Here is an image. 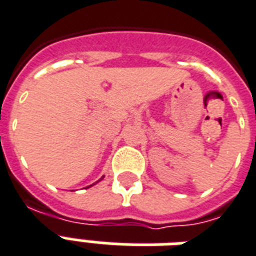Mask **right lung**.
<instances>
[{
  "instance_id": "right-lung-1",
  "label": "right lung",
  "mask_w": 256,
  "mask_h": 256,
  "mask_svg": "<svg viewBox=\"0 0 256 256\" xmlns=\"http://www.w3.org/2000/svg\"><path fill=\"white\" fill-rule=\"evenodd\" d=\"M102 178H104V176H102ZM102 178H101V180H102ZM90 186H92V185H90ZM90 186H88V188H90Z\"/></svg>"
}]
</instances>
